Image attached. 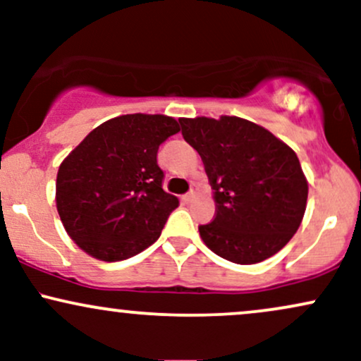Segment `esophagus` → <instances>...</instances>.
Masks as SVG:
<instances>
[{
	"mask_svg": "<svg viewBox=\"0 0 361 361\" xmlns=\"http://www.w3.org/2000/svg\"><path fill=\"white\" fill-rule=\"evenodd\" d=\"M193 198H195V190H190L188 193L183 195V200L186 202V204H188V202H192Z\"/></svg>",
	"mask_w": 361,
	"mask_h": 361,
	"instance_id": "obj_1",
	"label": "esophagus"
}]
</instances>
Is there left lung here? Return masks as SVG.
Wrapping results in <instances>:
<instances>
[{
  "mask_svg": "<svg viewBox=\"0 0 361 361\" xmlns=\"http://www.w3.org/2000/svg\"><path fill=\"white\" fill-rule=\"evenodd\" d=\"M180 123L214 190V221L198 226L207 247L238 264L279 252L297 233L307 205V180L295 152L270 130L239 117Z\"/></svg>",
  "mask_w": 361,
  "mask_h": 361,
  "instance_id": "1",
  "label": "left lung"
}]
</instances>
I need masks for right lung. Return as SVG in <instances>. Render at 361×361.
<instances>
[{
  "instance_id": "1",
  "label": "right lung",
  "mask_w": 361,
  "mask_h": 361,
  "mask_svg": "<svg viewBox=\"0 0 361 361\" xmlns=\"http://www.w3.org/2000/svg\"><path fill=\"white\" fill-rule=\"evenodd\" d=\"M176 132L180 126L166 115H122L91 130L62 161L57 212L82 251L120 261L157 241L180 204L163 190L157 149Z\"/></svg>"
}]
</instances>
